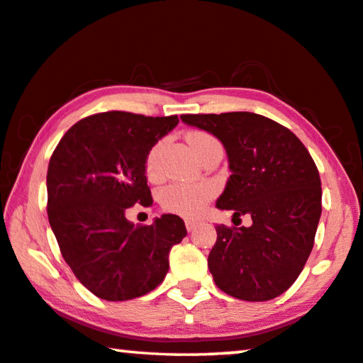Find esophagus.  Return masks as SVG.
Here are the masks:
<instances>
[{
    "label": "esophagus",
    "mask_w": 363,
    "mask_h": 363,
    "mask_svg": "<svg viewBox=\"0 0 363 363\" xmlns=\"http://www.w3.org/2000/svg\"><path fill=\"white\" fill-rule=\"evenodd\" d=\"M199 226V221H194V220H186V228H187V231L189 233H192L195 228Z\"/></svg>",
    "instance_id": "1"
}]
</instances>
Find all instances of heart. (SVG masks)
Returning a JSON list of instances; mask_svg holds the SVG:
<instances>
[{"label":"heart","instance_id":"heart-1","mask_svg":"<svg viewBox=\"0 0 363 363\" xmlns=\"http://www.w3.org/2000/svg\"><path fill=\"white\" fill-rule=\"evenodd\" d=\"M215 140V137L206 134V132H192V134H189L187 137L189 145H191L195 155H197L200 148L205 147L206 143ZM161 145H163V142H157L147 155L145 171L148 176L157 174V160ZM213 195H215V189H213L210 184H176V186L166 187L164 191L161 192L160 200L161 206H163L166 211L176 213V215L181 216L194 218L199 216L200 213L205 210L206 203L213 199Z\"/></svg>","mask_w":363,"mask_h":363}]
</instances>
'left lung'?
<instances>
[{
    "instance_id": "obj_1",
    "label": "left lung",
    "mask_w": 363,
    "mask_h": 363,
    "mask_svg": "<svg viewBox=\"0 0 363 363\" xmlns=\"http://www.w3.org/2000/svg\"><path fill=\"white\" fill-rule=\"evenodd\" d=\"M226 148L229 176L216 200L252 226H216L208 268L216 286L240 301L263 302L289 289L313 249L321 215V181L296 134L255 113L182 114Z\"/></svg>"
}]
</instances>
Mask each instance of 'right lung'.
Wrapping results in <instances>:
<instances>
[{
	"label": "right lung",
	"mask_w": 363,
	"mask_h": 363,
	"mask_svg": "<svg viewBox=\"0 0 363 363\" xmlns=\"http://www.w3.org/2000/svg\"><path fill=\"white\" fill-rule=\"evenodd\" d=\"M179 123L125 111L80 119L57 143L47 174L48 220L72 273L90 292L118 302L161 284L169 250L186 238L177 215L134 226L125 208L153 203L145 158Z\"/></svg>",
	"instance_id": "1"
}]
</instances>
